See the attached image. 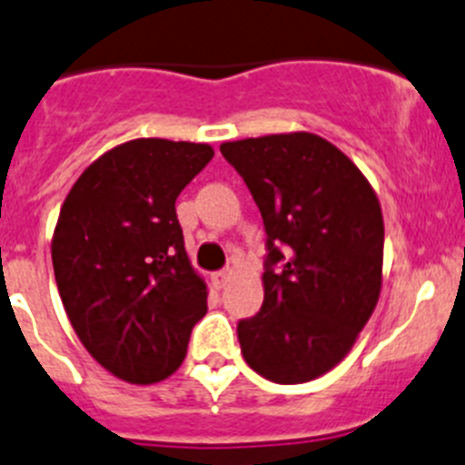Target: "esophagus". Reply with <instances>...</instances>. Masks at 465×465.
Returning <instances> with one entry per match:
<instances>
[{
  "label": "esophagus",
  "instance_id": "esophagus-1",
  "mask_svg": "<svg viewBox=\"0 0 465 465\" xmlns=\"http://www.w3.org/2000/svg\"><path fill=\"white\" fill-rule=\"evenodd\" d=\"M232 280V271L229 268H224V271H218V272H213V284L218 286V289H223L227 282Z\"/></svg>",
  "mask_w": 465,
  "mask_h": 465
}]
</instances>
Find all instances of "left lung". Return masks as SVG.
<instances>
[{
  "label": "left lung",
  "instance_id": "8db88e82",
  "mask_svg": "<svg viewBox=\"0 0 465 465\" xmlns=\"http://www.w3.org/2000/svg\"><path fill=\"white\" fill-rule=\"evenodd\" d=\"M268 233L263 305L238 323L245 362L282 385L340 364L383 284V213L353 160L314 133L220 144Z\"/></svg>",
  "mask_w": 465,
  "mask_h": 465
}]
</instances>
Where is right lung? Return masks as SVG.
Segmentation results:
<instances>
[{
    "label": "right lung",
    "instance_id": "add662e5",
    "mask_svg": "<svg viewBox=\"0 0 465 465\" xmlns=\"http://www.w3.org/2000/svg\"><path fill=\"white\" fill-rule=\"evenodd\" d=\"M213 153L194 142H124L80 173L59 211L52 266L64 310L91 358L125 383L179 370L208 310L176 197Z\"/></svg>",
    "mask_w": 465,
    "mask_h": 465
}]
</instances>
